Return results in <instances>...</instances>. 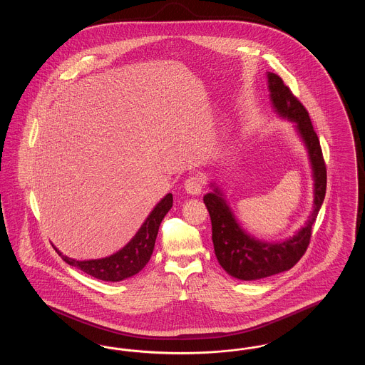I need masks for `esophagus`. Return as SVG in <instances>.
Here are the masks:
<instances>
[{"mask_svg":"<svg viewBox=\"0 0 365 365\" xmlns=\"http://www.w3.org/2000/svg\"><path fill=\"white\" fill-rule=\"evenodd\" d=\"M204 186H205V180H204V178L201 175H191L185 182L186 191L191 194V195L201 194L202 190H204Z\"/></svg>","mask_w":365,"mask_h":365,"instance_id":"obj_1","label":"esophagus"}]
</instances>
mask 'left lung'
I'll return each instance as SVG.
<instances>
[{"instance_id":"obj_1","label":"left lung","mask_w":365,"mask_h":365,"mask_svg":"<svg viewBox=\"0 0 365 365\" xmlns=\"http://www.w3.org/2000/svg\"><path fill=\"white\" fill-rule=\"evenodd\" d=\"M268 88L275 110L280 116L295 123V128L308 149L314 179L313 212L305 227L293 238L284 242H262L246 234L237 223L219 189L204 195L212 222L215 255L227 274L241 280H257L277 275L293 268L301 260L311 242L313 223L324 201L327 187L326 163L308 110L277 73L268 72Z\"/></svg>"}]
</instances>
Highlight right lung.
Segmentation results:
<instances>
[{"label":"right lung","mask_w":365,"mask_h":365,"mask_svg":"<svg viewBox=\"0 0 365 365\" xmlns=\"http://www.w3.org/2000/svg\"><path fill=\"white\" fill-rule=\"evenodd\" d=\"M173 208V194H167L155 209L150 212L145 223L140 226L134 238L127 243L122 250L115 255L98 259V260L78 261L64 256L56 247V252L61 259L76 267L78 269L86 272L87 275L101 279L105 282H120L123 279L134 277L150 260L155 249L158 227L164 216Z\"/></svg>","instance_id":"1"}]
</instances>
